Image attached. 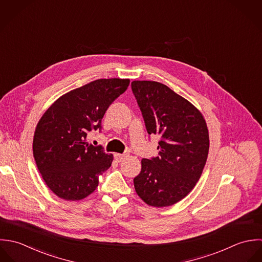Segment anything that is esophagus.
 I'll list each match as a JSON object with an SVG mask.
<instances>
[{"mask_svg": "<svg viewBox=\"0 0 262 262\" xmlns=\"http://www.w3.org/2000/svg\"><path fill=\"white\" fill-rule=\"evenodd\" d=\"M127 157V154H114V158L116 161L120 162L122 160H124L125 158Z\"/></svg>", "mask_w": 262, "mask_h": 262, "instance_id": "34e87169", "label": "esophagus"}]
</instances>
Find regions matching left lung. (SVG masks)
Segmentation results:
<instances>
[{"label": "left lung", "mask_w": 262, "mask_h": 262, "mask_svg": "<svg viewBox=\"0 0 262 262\" xmlns=\"http://www.w3.org/2000/svg\"><path fill=\"white\" fill-rule=\"evenodd\" d=\"M132 90L149 135H158L159 155L142 160L134 178L138 195L163 208L184 199L202 176L209 154V130L201 111L166 85L134 81Z\"/></svg>", "instance_id": "1"}]
</instances>
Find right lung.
I'll list each match as a JSON object with an SVG mask.
<instances>
[{
    "instance_id": "1",
    "label": "right lung",
    "mask_w": 262,
    "mask_h": 262,
    "mask_svg": "<svg viewBox=\"0 0 262 262\" xmlns=\"http://www.w3.org/2000/svg\"><path fill=\"white\" fill-rule=\"evenodd\" d=\"M128 85V79L93 81L60 96L41 116L33 156L45 182L58 198L80 201L97 188L113 156L89 144L87 135L101 129L107 108Z\"/></svg>"
}]
</instances>
